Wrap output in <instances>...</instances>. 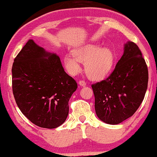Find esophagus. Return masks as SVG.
I'll return each mask as SVG.
<instances>
[{"instance_id": "obj_1", "label": "esophagus", "mask_w": 157, "mask_h": 157, "mask_svg": "<svg viewBox=\"0 0 157 157\" xmlns=\"http://www.w3.org/2000/svg\"><path fill=\"white\" fill-rule=\"evenodd\" d=\"M78 83L80 86H86V82H85L84 80H80V81H79Z\"/></svg>"}]
</instances>
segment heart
I'll return each instance as SVG.
<instances>
[{
  "mask_svg": "<svg viewBox=\"0 0 157 157\" xmlns=\"http://www.w3.org/2000/svg\"><path fill=\"white\" fill-rule=\"evenodd\" d=\"M72 54L66 55L63 58L66 69L72 75L80 73V62H86L85 70L87 75L93 79H99L109 73L114 63L113 51L97 44H87L75 50Z\"/></svg>",
  "mask_w": 157,
  "mask_h": 157,
  "instance_id": "b5f03b06",
  "label": "heart"
}]
</instances>
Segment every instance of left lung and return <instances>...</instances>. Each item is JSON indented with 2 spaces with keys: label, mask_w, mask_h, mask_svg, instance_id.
I'll return each mask as SVG.
<instances>
[{
  "label": "left lung",
  "mask_w": 157,
  "mask_h": 157,
  "mask_svg": "<svg viewBox=\"0 0 157 157\" xmlns=\"http://www.w3.org/2000/svg\"><path fill=\"white\" fill-rule=\"evenodd\" d=\"M148 81V67L142 52L135 43L128 41L113 72L91 85L98 118L115 125L131 117L144 99Z\"/></svg>",
  "instance_id": "1"
}]
</instances>
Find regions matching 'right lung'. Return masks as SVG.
<instances>
[{"mask_svg":"<svg viewBox=\"0 0 157 157\" xmlns=\"http://www.w3.org/2000/svg\"><path fill=\"white\" fill-rule=\"evenodd\" d=\"M12 71L13 94L22 114L39 127L63 124L77 84L65 72L59 56L30 39L14 58Z\"/></svg>","mask_w":157,"mask_h":157,"instance_id":"right-lung-1","label":"right lung"}]
</instances>
